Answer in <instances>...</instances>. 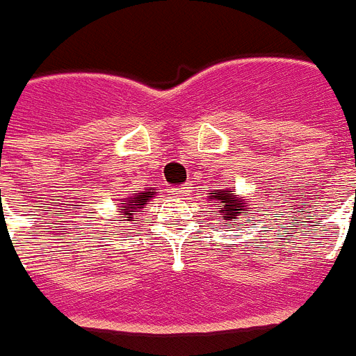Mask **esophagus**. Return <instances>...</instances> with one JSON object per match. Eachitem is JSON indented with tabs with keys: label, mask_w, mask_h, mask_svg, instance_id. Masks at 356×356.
I'll return each mask as SVG.
<instances>
[{
	"label": "esophagus",
	"mask_w": 356,
	"mask_h": 356,
	"mask_svg": "<svg viewBox=\"0 0 356 356\" xmlns=\"http://www.w3.org/2000/svg\"><path fill=\"white\" fill-rule=\"evenodd\" d=\"M172 193L175 197H186L190 193V184H183V186H175L172 190Z\"/></svg>",
	"instance_id": "esophagus-1"
}]
</instances>
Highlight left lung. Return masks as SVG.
<instances>
[{
	"label": "left lung",
	"instance_id": "left-lung-1",
	"mask_svg": "<svg viewBox=\"0 0 356 356\" xmlns=\"http://www.w3.org/2000/svg\"><path fill=\"white\" fill-rule=\"evenodd\" d=\"M210 199L217 201L220 204V215H222L226 220L241 219V217H246V211H250L248 208L246 199H237L234 193L228 192H217L215 195H210ZM228 224V222H224ZM241 226V224H238Z\"/></svg>",
	"mask_w": 356,
	"mask_h": 356
}]
</instances>
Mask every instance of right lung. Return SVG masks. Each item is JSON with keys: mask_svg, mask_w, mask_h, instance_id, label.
I'll return each instance as SVG.
<instances>
[{"mask_svg": "<svg viewBox=\"0 0 356 356\" xmlns=\"http://www.w3.org/2000/svg\"><path fill=\"white\" fill-rule=\"evenodd\" d=\"M155 195V192H146L141 195L128 197V199H121L119 202V215H127V220H132L136 217V211H139L141 208H145V204L150 201V197Z\"/></svg>", "mask_w": 356, "mask_h": 356, "instance_id": "obj_1", "label": "right lung"}]
</instances>
